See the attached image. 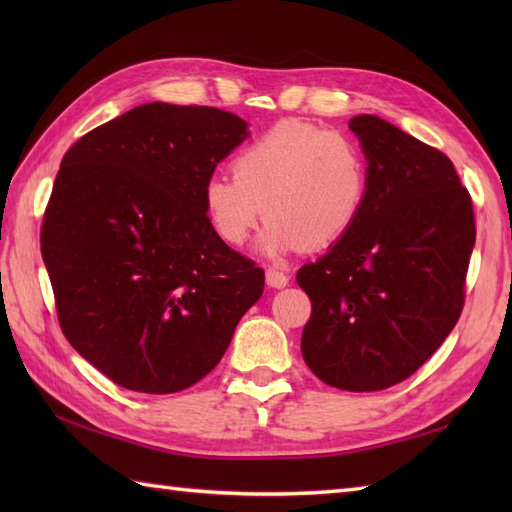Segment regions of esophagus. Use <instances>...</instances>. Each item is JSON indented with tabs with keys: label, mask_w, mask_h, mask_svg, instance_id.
<instances>
[{
	"label": "esophagus",
	"mask_w": 512,
	"mask_h": 512,
	"mask_svg": "<svg viewBox=\"0 0 512 512\" xmlns=\"http://www.w3.org/2000/svg\"><path fill=\"white\" fill-rule=\"evenodd\" d=\"M288 281H290V277L286 273H281V270H277V268L266 270V284L270 288H286Z\"/></svg>",
	"instance_id": "esophagus-1"
}]
</instances>
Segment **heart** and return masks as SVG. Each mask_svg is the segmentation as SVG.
I'll return each mask as SVG.
<instances>
[{"mask_svg":"<svg viewBox=\"0 0 512 512\" xmlns=\"http://www.w3.org/2000/svg\"><path fill=\"white\" fill-rule=\"evenodd\" d=\"M233 176L202 187L206 220L228 246H244L266 213L270 257L325 248L352 231L369 195V162L350 136L310 123H279L237 151Z\"/></svg>","mask_w":512,"mask_h":512,"instance_id":"obj_1","label":"heart"}]
</instances>
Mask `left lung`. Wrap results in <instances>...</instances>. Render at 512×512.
<instances>
[{"mask_svg": "<svg viewBox=\"0 0 512 512\" xmlns=\"http://www.w3.org/2000/svg\"><path fill=\"white\" fill-rule=\"evenodd\" d=\"M350 129L369 195L352 231L299 268L312 301L301 354L330 387L380 391L422 367L458 323L475 215L442 151L372 114Z\"/></svg>", "mask_w": 512, "mask_h": 512, "instance_id": "left-lung-1", "label": "left lung"}]
</instances>
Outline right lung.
<instances>
[{
    "label": "right lung",
    "instance_id": "1",
    "mask_svg": "<svg viewBox=\"0 0 512 512\" xmlns=\"http://www.w3.org/2000/svg\"><path fill=\"white\" fill-rule=\"evenodd\" d=\"M246 127L217 107L147 103L65 151L41 255L65 339L116 385H195L262 297L264 270L217 237L202 206Z\"/></svg>",
    "mask_w": 512,
    "mask_h": 512
}]
</instances>
